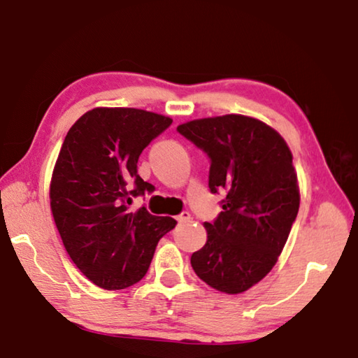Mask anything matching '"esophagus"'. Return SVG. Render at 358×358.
Wrapping results in <instances>:
<instances>
[{
	"instance_id": "esophagus-1",
	"label": "esophagus",
	"mask_w": 358,
	"mask_h": 358,
	"mask_svg": "<svg viewBox=\"0 0 358 358\" xmlns=\"http://www.w3.org/2000/svg\"><path fill=\"white\" fill-rule=\"evenodd\" d=\"M189 219H191V214L188 213V210H183V213H181L178 217H177V220L180 224H185V222H189Z\"/></svg>"
}]
</instances>
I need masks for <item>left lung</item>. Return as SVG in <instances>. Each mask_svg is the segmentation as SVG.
Masks as SVG:
<instances>
[{"label":"left lung","mask_w":358,"mask_h":358,"mask_svg":"<svg viewBox=\"0 0 358 358\" xmlns=\"http://www.w3.org/2000/svg\"><path fill=\"white\" fill-rule=\"evenodd\" d=\"M181 136L210 160L209 189L222 194L208 241L191 256L196 275L215 290L240 294L278 261L299 214L292 152L278 131L243 115L180 124Z\"/></svg>","instance_id":"8db88e82"}]
</instances>
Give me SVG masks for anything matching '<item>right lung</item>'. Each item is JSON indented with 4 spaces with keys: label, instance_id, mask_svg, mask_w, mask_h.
Returning a JSON list of instances; mask_svg holds the SVG:
<instances>
[{
    "label": "right lung",
    "instance_id": "1",
    "mask_svg": "<svg viewBox=\"0 0 358 358\" xmlns=\"http://www.w3.org/2000/svg\"><path fill=\"white\" fill-rule=\"evenodd\" d=\"M172 124L138 108H94L68 131L50 185V204L69 258L89 280L124 289L148 273L159 240L177 225L133 198L152 193L138 175L143 150Z\"/></svg>",
    "mask_w": 358,
    "mask_h": 358
}]
</instances>
